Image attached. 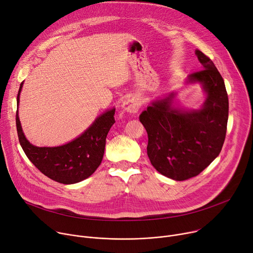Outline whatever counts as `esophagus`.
<instances>
[{"instance_id":"esophagus-1","label":"esophagus","mask_w":253,"mask_h":253,"mask_svg":"<svg viewBox=\"0 0 253 253\" xmlns=\"http://www.w3.org/2000/svg\"><path fill=\"white\" fill-rule=\"evenodd\" d=\"M123 108L129 113H137L139 110V104L134 99H129L123 103Z\"/></svg>"}]
</instances>
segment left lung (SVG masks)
I'll use <instances>...</instances> for the list:
<instances>
[{"label":"left lung","mask_w":253,"mask_h":253,"mask_svg":"<svg viewBox=\"0 0 253 253\" xmlns=\"http://www.w3.org/2000/svg\"><path fill=\"white\" fill-rule=\"evenodd\" d=\"M196 55L203 70L191 74L187 83L203 85L207 98L202 108L172 107V93L152 102L139 116L148 135L151 165L174 180L202 172L219 155L226 136L229 103L224 80L208 56L200 50Z\"/></svg>","instance_id":"obj_1"}]
</instances>
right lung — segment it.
Wrapping results in <instances>:
<instances>
[{
    "label": "right lung",
    "instance_id": "right-lung-1",
    "mask_svg": "<svg viewBox=\"0 0 253 253\" xmlns=\"http://www.w3.org/2000/svg\"><path fill=\"white\" fill-rule=\"evenodd\" d=\"M23 83L17 96L19 97ZM115 109L99 116L82 135L73 141L56 147H38L31 144L23 133L16 113L19 142L30 162L47 177L64 185L80 182L93 174L102 163L107 134L115 123Z\"/></svg>",
    "mask_w": 253,
    "mask_h": 253
}]
</instances>
